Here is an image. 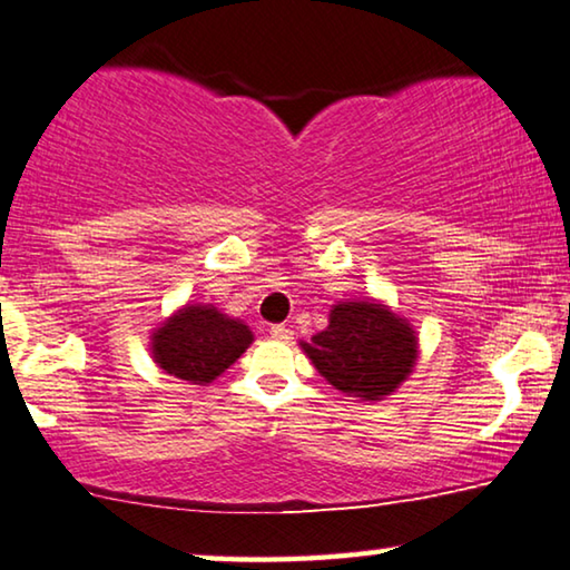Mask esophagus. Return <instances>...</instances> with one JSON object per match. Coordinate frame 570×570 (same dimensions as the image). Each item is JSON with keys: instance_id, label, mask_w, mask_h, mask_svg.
I'll use <instances>...</instances> for the list:
<instances>
[{"instance_id": "esophagus-1", "label": "esophagus", "mask_w": 570, "mask_h": 570, "mask_svg": "<svg viewBox=\"0 0 570 570\" xmlns=\"http://www.w3.org/2000/svg\"><path fill=\"white\" fill-rule=\"evenodd\" d=\"M271 337L278 340V342H288V340L294 337V332L288 330V327H284V324H274V327H271Z\"/></svg>"}]
</instances>
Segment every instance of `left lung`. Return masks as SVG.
Instances as JSON below:
<instances>
[{"mask_svg":"<svg viewBox=\"0 0 570 570\" xmlns=\"http://www.w3.org/2000/svg\"><path fill=\"white\" fill-rule=\"evenodd\" d=\"M299 345L334 391L370 403L399 391L419 360L413 324L377 299L337 302L327 327Z\"/></svg>","mask_w":570,"mask_h":570,"instance_id":"8db88e82","label":"left lung"}]
</instances>
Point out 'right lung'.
I'll return each instance as SVG.
<instances>
[{
	"label": "right lung",
	"instance_id": "right-lung-1",
	"mask_svg": "<svg viewBox=\"0 0 570 570\" xmlns=\"http://www.w3.org/2000/svg\"><path fill=\"white\" fill-rule=\"evenodd\" d=\"M253 332L213 304H185L151 330L149 352L161 373L210 385L250 347Z\"/></svg>",
	"mask_w": 570,
	"mask_h": 570
}]
</instances>
